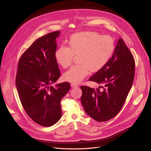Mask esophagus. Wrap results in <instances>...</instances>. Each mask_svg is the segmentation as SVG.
<instances>
[{
  "instance_id": "34e87169",
  "label": "esophagus",
  "mask_w": 151,
  "mask_h": 151,
  "mask_svg": "<svg viewBox=\"0 0 151 151\" xmlns=\"http://www.w3.org/2000/svg\"><path fill=\"white\" fill-rule=\"evenodd\" d=\"M71 87H72V88H74V87H78V85H76V84H75V83H71Z\"/></svg>"
}]
</instances>
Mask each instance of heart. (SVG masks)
<instances>
[{"mask_svg": "<svg viewBox=\"0 0 151 151\" xmlns=\"http://www.w3.org/2000/svg\"><path fill=\"white\" fill-rule=\"evenodd\" d=\"M68 47L61 46L55 53L57 62L63 68L69 67L74 56L79 64L63 75L64 79L74 83L81 82L90 71L101 69L111 59L114 49V40L109 36H101L92 32L75 33L68 42Z\"/></svg>", "mask_w": 151, "mask_h": 151, "instance_id": "heart-1", "label": "heart"}]
</instances>
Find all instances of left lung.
<instances>
[{
  "instance_id": "left-lung-1",
  "label": "left lung",
  "mask_w": 151,
  "mask_h": 151,
  "mask_svg": "<svg viewBox=\"0 0 151 151\" xmlns=\"http://www.w3.org/2000/svg\"><path fill=\"white\" fill-rule=\"evenodd\" d=\"M135 71L133 56L119 38L112 58L90 79L103 86L92 88L81 86L83 109L99 122L108 121L121 109L132 86Z\"/></svg>"
}]
</instances>
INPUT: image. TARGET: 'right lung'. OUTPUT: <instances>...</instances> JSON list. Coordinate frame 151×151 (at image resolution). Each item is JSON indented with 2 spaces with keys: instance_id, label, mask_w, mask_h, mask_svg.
<instances>
[{
  "instance_id": "obj_1",
  "label": "right lung",
  "mask_w": 151,
  "mask_h": 151,
  "mask_svg": "<svg viewBox=\"0 0 151 151\" xmlns=\"http://www.w3.org/2000/svg\"><path fill=\"white\" fill-rule=\"evenodd\" d=\"M60 33L56 31L36 40L18 64L15 84L21 103L29 116L44 127L59 121L61 100L70 88L67 82L51 85L60 76L55 58L56 38Z\"/></svg>"
}]
</instances>
